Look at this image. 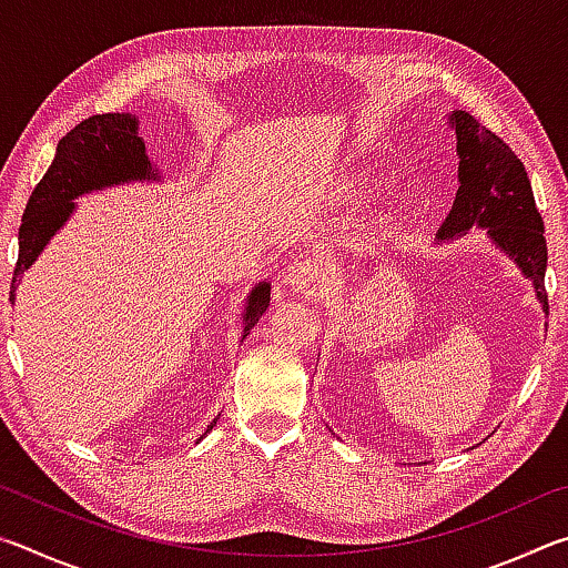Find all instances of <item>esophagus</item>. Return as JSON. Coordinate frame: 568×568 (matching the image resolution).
Listing matches in <instances>:
<instances>
[{"label":"esophagus","mask_w":568,"mask_h":568,"mask_svg":"<svg viewBox=\"0 0 568 568\" xmlns=\"http://www.w3.org/2000/svg\"><path fill=\"white\" fill-rule=\"evenodd\" d=\"M285 285L301 295H321L325 291V267L315 261H295L285 275Z\"/></svg>","instance_id":"obj_1"}]
</instances>
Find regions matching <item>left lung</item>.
<instances>
[{
  "label": "left lung",
  "mask_w": 568,
  "mask_h": 568,
  "mask_svg": "<svg viewBox=\"0 0 568 568\" xmlns=\"http://www.w3.org/2000/svg\"><path fill=\"white\" fill-rule=\"evenodd\" d=\"M450 124L458 138L460 187L438 237L448 240L474 225L486 227L494 243L521 267L526 277H531L538 301L549 313V295L544 285L549 250L524 162L496 132L480 128L470 114L454 112Z\"/></svg>",
  "instance_id": "8db88e82"
}]
</instances>
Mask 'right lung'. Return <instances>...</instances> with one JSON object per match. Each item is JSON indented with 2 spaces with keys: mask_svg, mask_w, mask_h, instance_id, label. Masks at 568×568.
<instances>
[{
  "mask_svg": "<svg viewBox=\"0 0 568 568\" xmlns=\"http://www.w3.org/2000/svg\"><path fill=\"white\" fill-rule=\"evenodd\" d=\"M155 178L158 172L152 170L145 155V142L138 138V120L132 114L104 112L74 124L60 140L50 170L37 182L30 203L24 207L22 225H19V257L9 301L14 303L17 281L37 261L47 240L72 215L74 197L108 185H120V182L128 180ZM267 303H271V285L261 283L247 297L243 315L245 335L261 321V315L267 311ZM213 426L215 420L210 423L207 430H213Z\"/></svg>",
  "mask_w": 568,
  "mask_h": 568,
  "instance_id": "right-lung-1",
  "label": "right lung"
}]
</instances>
